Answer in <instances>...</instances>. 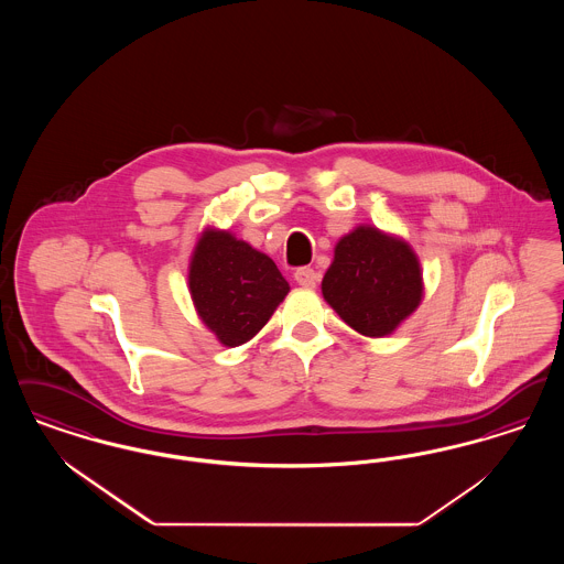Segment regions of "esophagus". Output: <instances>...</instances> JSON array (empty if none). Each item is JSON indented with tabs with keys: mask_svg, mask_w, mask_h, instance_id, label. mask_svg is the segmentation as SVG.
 <instances>
[{
	"mask_svg": "<svg viewBox=\"0 0 564 564\" xmlns=\"http://www.w3.org/2000/svg\"><path fill=\"white\" fill-rule=\"evenodd\" d=\"M294 279L297 285H302V288H308V290H313V288L317 285V281H319V274H317L315 270L308 269V267H304V269L295 270Z\"/></svg>",
	"mask_w": 564,
	"mask_h": 564,
	"instance_id": "1",
	"label": "esophagus"
}]
</instances>
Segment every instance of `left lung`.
Listing matches in <instances>:
<instances>
[{"label":"left lung","instance_id":"1","mask_svg":"<svg viewBox=\"0 0 564 564\" xmlns=\"http://www.w3.org/2000/svg\"><path fill=\"white\" fill-rule=\"evenodd\" d=\"M322 292L355 332L382 338L421 304L423 272L408 242L359 226L336 242Z\"/></svg>","mask_w":564,"mask_h":564}]
</instances>
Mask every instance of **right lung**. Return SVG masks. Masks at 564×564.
Returning <instances> with one entry per match:
<instances>
[{
	"label": "right lung",
	"mask_w": 564,
	"mask_h": 564,
	"mask_svg": "<svg viewBox=\"0 0 564 564\" xmlns=\"http://www.w3.org/2000/svg\"><path fill=\"white\" fill-rule=\"evenodd\" d=\"M188 283L198 317L224 347L251 340L290 292L267 253L215 228L194 247Z\"/></svg>",
	"instance_id": "right-lung-1"
}]
</instances>
